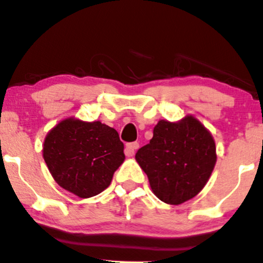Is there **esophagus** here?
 Masks as SVG:
<instances>
[{
  "label": "esophagus",
  "instance_id": "34e87169",
  "mask_svg": "<svg viewBox=\"0 0 263 263\" xmlns=\"http://www.w3.org/2000/svg\"><path fill=\"white\" fill-rule=\"evenodd\" d=\"M138 148V143L137 142H131V143H127L126 147H125V154L126 156H128V157H131V156L135 155V151Z\"/></svg>",
  "mask_w": 263,
  "mask_h": 263
}]
</instances>
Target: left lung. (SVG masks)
I'll use <instances>...</instances> for the list:
<instances>
[{
	"instance_id": "obj_1",
	"label": "left lung",
	"mask_w": 263,
	"mask_h": 263,
	"mask_svg": "<svg viewBox=\"0 0 263 263\" xmlns=\"http://www.w3.org/2000/svg\"><path fill=\"white\" fill-rule=\"evenodd\" d=\"M136 161L155 195L166 203L180 204L209 181L216 163L215 141L191 116L176 123L161 120L149 143L137 151Z\"/></svg>"
}]
</instances>
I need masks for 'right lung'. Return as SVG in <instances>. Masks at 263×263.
<instances>
[{
  "mask_svg": "<svg viewBox=\"0 0 263 263\" xmlns=\"http://www.w3.org/2000/svg\"><path fill=\"white\" fill-rule=\"evenodd\" d=\"M43 158L62 189L88 198L107 189L125 154L115 128L68 118L48 132Z\"/></svg>",
  "mask_w": 263,
  "mask_h": 263,
  "instance_id": "obj_1",
  "label": "right lung"
}]
</instances>
